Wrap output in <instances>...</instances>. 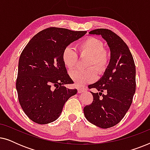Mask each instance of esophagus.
<instances>
[{"label":"esophagus","instance_id":"34e87169","mask_svg":"<svg viewBox=\"0 0 150 150\" xmlns=\"http://www.w3.org/2000/svg\"><path fill=\"white\" fill-rule=\"evenodd\" d=\"M78 93H83L84 91H85L86 90H87V89L85 87H78Z\"/></svg>","mask_w":150,"mask_h":150}]
</instances>
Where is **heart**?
I'll return each mask as SVG.
<instances>
[{"label":"heart","instance_id":"heart-1","mask_svg":"<svg viewBox=\"0 0 150 150\" xmlns=\"http://www.w3.org/2000/svg\"><path fill=\"white\" fill-rule=\"evenodd\" d=\"M79 52L81 54L89 55L87 66L90 67L71 70L69 71V76L76 85H83L95 81L97 72L101 74L106 71L109 63L110 56L107 51L104 50L103 42L92 37L85 39L79 44ZM62 59L67 68L73 69L77 65L79 59L76 50L71 46H66L63 49Z\"/></svg>","mask_w":150,"mask_h":150}]
</instances>
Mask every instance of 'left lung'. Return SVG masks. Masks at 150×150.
Instances as JSON below:
<instances>
[{"label":"left lung","instance_id":"1","mask_svg":"<svg viewBox=\"0 0 150 150\" xmlns=\"http://www.w3.org/2000/svg\"><path fill=\"white\" fill-rule=\"evenodd\" d=\"M89 34L101 35L106 40L110 59L101 79L89 85L100 92H91L93 100L83 111L91 124L108 128L117 124L130 107L136 90V68L128 46L117 35L106 28L93 30ZM104 91L105 95L102 94Z\"/></svg>","mask_w":150,"mask_h":150}]
</instances>
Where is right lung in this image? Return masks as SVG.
<instances>
[{"label": "right lung", "instance_id": "right-lung-1", "mask_svg": "<svg viewBox=\"0 0 150 150\" xmlns=\"http://www.w3.org/2000/svg\"><path fill=\"white\" fill-rule=\"evenodd\" d=\"M87 31L50 27L39 32L24 48L18 63L16 80L20 106L33 122L46 124L58 119L63 106L76 89L62 59L65 47Z\"/></svg>", "mask_w": 150, "mask_h": 150}]
</instances>
